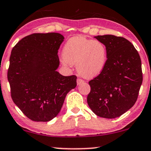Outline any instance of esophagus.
I'll return each mask as SVG.
<instances>
[{"label":"esophagus","mask_w":151,"mask_h":151,"mask_svg":"<svg viewBox=\"0 0 151 151\" xmlns=\"http://www.w3.org/2000/svg\"><path fill=\"white\" fill-rule=\"evenodd\" d=\"M85 83V81H84V80H83V79H81V78H78V80H77V84L78 85H80V84H82V83Z\"/></svg>","instance_id":"1"}]
</instances>
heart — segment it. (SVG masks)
Listing matches in <instances>:
<instances>
[{
    "mask_svg": "<svg viewBox=\"0 0 151 151\" xmlns=\"http://www.w3.org/2000/svg\"><path fill=\"white\" fill-rule=\"evenodd\" d=\"M62 57L66 63L77 64V70L82 76L92 78L99 76L104 68L107 49L98 40L73 37L64 45Z\"/></svg>",
    "mask_w": 151,
    "mask_h": 151,
    "instance_id": "1",
    "label": "heart"
}]
</instances>
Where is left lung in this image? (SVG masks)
Instances as JSON below:
<instances>
[{"label": "left lung", "mask_w": 151, "mask_h": 151, "mask_svg": "<svg viewBox=\"0 0 151 151\" xmlns=\"http://www.w3.org/2000/svg\"><path fill=\"white\" fill-rule=\"evenodd\" d=\"M95 38L106 47L107 60L101 73L89 82L87 103L97 116L114 119L137 100L143 80L142 62L137 50L126 39L111 35Z\"/></svg>", "instance_id": "obj_1"}]
</instances>
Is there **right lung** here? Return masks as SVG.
<instances>
[{
	"label": "right lung",
	"instance_id": "add662e5",
	"mask_svg": "<svg viewBox=\"0 0 151 151\" xmlns=\"http://www.w3.org/2000/svg\"><path fill=\"white\" fill-rule=\"evenodd\" d=\"M64 37L57 32L34 33L14 46L7 79L12 101L30 120L46 122L61 110L67 93L77 85L76 76L56 71Z\"/></svg>",
	"mask_w": 151,
	"mask_h": 151
}]
</instances>
